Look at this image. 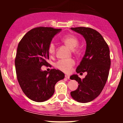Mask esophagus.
Returning <instances> with one entry per match:
<instances>
[{"mask_svg":"<svg viewBox=\"0 0 123 123\" xmlns=\"http://www.w3.org/2000/svg\"><path fill=\"white\" fill-rule=\"evenodd\" d=\"M65 78L68 79H69L70 78V76L68 75V74H66V75L65 76Z\"/></svg>","mask_w":123,"mask_h":123,"instance_id":"34e87169","label":"esophagus"}]
</instances>
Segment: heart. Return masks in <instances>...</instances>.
Segmentation results:
<instances>
[{"label": "heart", "instance_id": "obj_1", "mask_svg": "<svg viewBox=\"0 0 123 123\" xmlns=\"http://www.w3.org/2000/svg\"><path fill=\"white\" fill-rule=\"evenodd\" d=\"M61 41L68 47L71 50H73L78 46L79 40L75 36L72 35H68L62 38ZM49 53L50 55H54L55 51V46L53 43L49 44L48 49ZM74 61L72 59L68 60H61L57 62L55 66L57 69L65 73H69L71 71L73 66L74 65Z\"/></svg>", "mask_w": 123, "mask_h": 123}]
</instances>
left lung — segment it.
<instances>
[{
    "mask_svg": "<svg viewBox=\"0 0 123 123\" xmlns=\"http://www.w3.org/2000/svg\"><path fill=\"white\" fill-rule=\"evenodd\" d=\"M70 29L82 35L86 42L85 54L76 71L77 73L87 72L83 79L77 74L70 76V79L79 83L78 88L70 95L79 102H91L101 94L108 80L111 63L109 48L102 35L92 28Z\"/></svg>",
    "mask_w": 123,
    "mask_h": 123,
    "instance_id": "8db88e82",
    "label": "left lung"
}]
</instances>
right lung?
Instances as JSON below:
<instances>
[{
    "label": "right lung",
    "mask_w": 123,
    "mask_h": 123,
    "mask_svg": "<svg viewBox=\"0 0 123 123\" xmlns=\"http://www.w3.org/2000/svg\"><path fill=\"white\" fill-rule=\"evenodd\" d=\"M61 29L37 27L31 29L18 45L15 66L19 86L26 97L37 102L46 101L53 96L55 85L65 74L52 69L43 71L41 67L49 65V44Z\"/></svg>",
    "instance_id": "1"
}]
</instances>
